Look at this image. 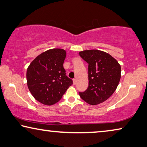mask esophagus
<instances>
[{"instance_id": "esophagus-1", "label": "esophagus", "mask_w": 147, "mask_h": 147, "mask_svg": "<svg viewBox=\"0 0 147 147\" xmlns=\"http://www.w3.org/2000/svg\"><path fill=\"white\" fill-rule=\"evenodd\" d=\"M76 82H77V81H76V79H73V84L74 85L76 84Z\"/></svg>"}]
</instances>
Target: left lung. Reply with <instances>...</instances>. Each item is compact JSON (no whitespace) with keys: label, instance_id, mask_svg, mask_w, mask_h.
<instances>
[{"label":"left lung","instance_id":"obj_1","mask_svg":"<svg viewBox=\"0 0 147 147\" xmlns=\"http://www.w3.org/2000/svg\"><path fill=\"white\" fill-rule=\"evenodd\" d=\"M88 63L89 86L80 96L90 105H95L108 99L117 88L121 68L110 54L98 50H84L79 53Z\"/></svg>","mask_w":147,"mask_h":147}]
</instances>
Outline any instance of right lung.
Segmentation results:
<instances>
[{
    "instance_id": "1",
    "label": "right lung",
    "mask_w": 147,
    "mask_h": 147,
    "mask_svg": "<svg viewBox=\"0 0 147 147\" xmlns=\"http://www.w3.org/2000/svg\"><path fill=\"white\" fill-rule=\"evenodd\" d=\"M65 57L63 49H50L38 56L28 67V88L40 103L46 105L58 103L73 84L63 68Z\"/></svg>"
}]
</instances>
